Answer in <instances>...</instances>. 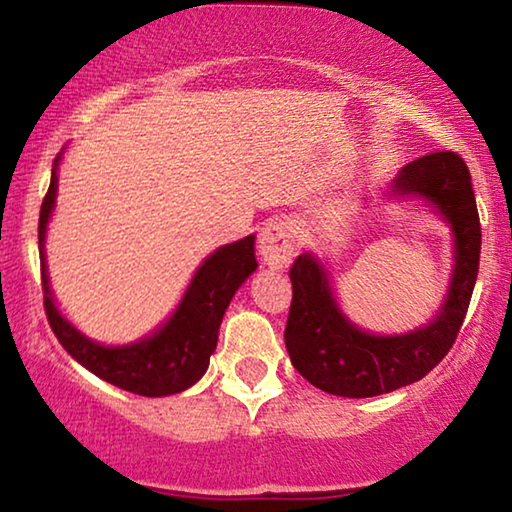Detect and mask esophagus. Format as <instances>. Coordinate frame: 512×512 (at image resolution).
<instances>
[{
  "label": "esophagus",
  "mask_w": 512,
  "mask_h": 512,
  "mask_svg": "<svg viewBox=\"0 0 512 512\" xmlns=\"http://www.w3.org/2000/svg\"><path fill=\"white\" fill-rule=\"evenodd\" d=\"M258 254L272 270H284L296 256V230L291 221L272 219L258 235Z\"/></svg>",
  "instance_id": "34e87169"
}]
</instances>
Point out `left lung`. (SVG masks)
I'll return each instance as SVG.
<instances>
[{"label":"left lung","mask_w":512,"mask_h":512,"mask_svg":"<svg viewBox=\"0 0 512 512\" xmlns=\"http://www.w3.org/2000/svg\"><path fill=\"white\" fill-rule=\"evenodd\" d=\"M394 200L422 202L452 233V275L440 310L426 324L382 335L356 326L342 312L331 270L305 251L291 265L293 303L284 342L293 368L328 394L370 398L422 380L450 352L480 263V219L471 172L452 151L431 153L401 167L389 186Z\"/></svg>","instance_id":"1"}]
</instances>
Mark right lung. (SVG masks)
<instances>
[{
    "instance_id": "right-lung-1",
    "label": "right lung",
    "mask_w": 512,
    "mask_h": 512,
    "mask_svg": "<svg viewBox=\"0 0 512 512\" xmlns=\"http://www.w3.org/2000/svg\"><path fill=\"white\" fill-rule=\"evenodd\" d=\"M60 160L62 153L53 163L51 186L39 214L41 282H44L46 317L55 338L74 361L118 389L151 398L181 394L207 373L209 356L214 354L219 340L223 314L235 291L258 268L254 251L256 235L214 249L195 270L174 312L149 335L128 345H102L81 333L60 312L48 279L46 233L58 198Z\"/></svg>"
}]
</instances>
